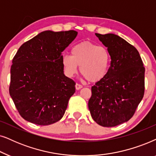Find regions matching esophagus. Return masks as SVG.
<instances>
[{"label": "esophagus", "instance_id": "obj_1", "mask_svg": "<svg viewBox=\"0 0 156 156\" xmlns=\"http://www.w3.org/2000/svg\"><path fill=\"white\" fill-rule=\"evenodd\" d=\"M82 88H83V86L80 84H78V83L76 84V90H80V89H81Z\"/></svg>", "mask_w": 156, "mask_h": 156}]
</instances>
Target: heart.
Instances as JSON below:
<instances>
[{"label": "heart", "instance_id": "b5f03b06", "mask_svg": "<svg viewBox=\"0 0 156 156\" xmlns=\"http://www.w3.org/2000/svg\"><path fill=\"white\" fill-rule=\"evenodd\" d=\"M111 61V54L107 48L90 42L78 43L72 48L71 56L65 55L61 59L66 76H73L80 66V73L91 83L98 82L105 78Z\"/></svg>", "mask_w": 156, "mask_h": 156}]
</instances>
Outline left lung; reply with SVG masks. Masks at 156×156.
<instances>
[{
  "label": "left lung",
  "instance_id": "1",
  "mask_svg": "<svg viewBox=\"0 0 156 156\" xmlns=\"http://www.w3.org/2000/svg\"><path fill=\"white\" fill-rule=\"evenodd\" d=\"M111 54V66L103 80L91 88L88 108L93 119L103 127L129 120L144 95L145 68L133 45L113 33H95Z\"/></svg>",
  "mask_w": 156,
  "mask_h": 156
}]
</instances>
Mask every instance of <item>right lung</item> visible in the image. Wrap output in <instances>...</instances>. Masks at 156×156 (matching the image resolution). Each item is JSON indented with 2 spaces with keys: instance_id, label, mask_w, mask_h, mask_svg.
Wrapping results in <instances>:
<instances>
[{
  "instance_id": "add662e5",
  "label": "right lung",
  "mask_w": 156,
  "mask_h": 156,
  "mask_svg": "<svg viewBox=\"0 0 156 156\" xmlns=\"http://www.w3.org/2000/svg\"><path fill=\"white\" fill-rule=\"evenodd\" d=\"M76 30H45L19 48L10 68L9 93L18 113L40 126L63 118L76 83L63 73L62 52L76 38Z\"/></svg>"
}]
</instances>
